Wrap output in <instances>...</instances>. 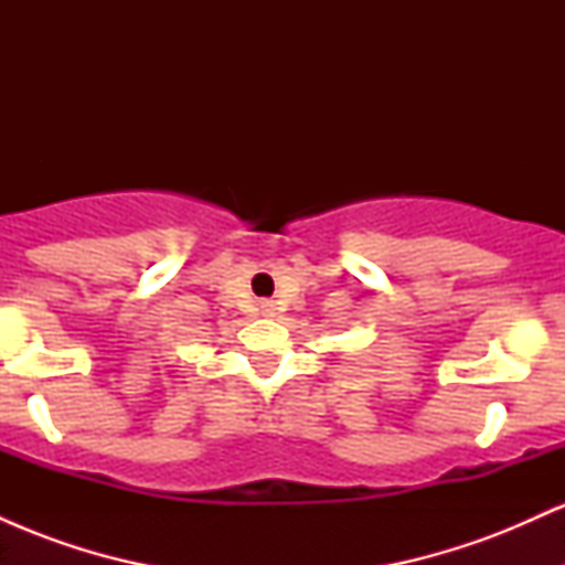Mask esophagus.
<instances>
[{"label":"esophagus","mask_w":565,"mask_h":565,"mask_svg":"<svg viewBox=\"0 0 565 565\" xmlns=\"http://www.w3.org/2000/svg\"><path fill=\"white\" fill-rule=\"evenodd\" d=\"M270 310H274V305L265 300V302H263V313H270Z\"/></svg>","instance_id":"34e87169"}]
</instances>
